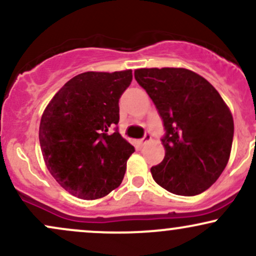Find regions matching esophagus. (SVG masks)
Wrapping results in <instances>:
<instances>
[{
    "mask_svg": "<svg viewBox=\"0 0 256 256\" xmlns=\"http://www.w3.org/2000/svg\"><path fill=\"white\" fill-rule=\"evenodd\" d=\"M152 140L150 132H146L144 137H143L142 140H140V144H146V143L149 142V140Z\"/></svg>",
    "mask_w": 256,
    "mask_h": 256,
    "instance_id": "obj_1",
    "label": "esophagus"
}]
</instances>
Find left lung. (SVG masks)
I'll return each mask as SVG.
<instances>
[{"mask_svg":"<svg viewBox=\"0 0 256 256\" xmlns=\"http://www.w3.org/2000/svg\"><path fill=\"white\" fill-rule=\"evenodd\" d=\"M146 91L165 128V158L150 172L167 192L195 196L220 177L230 158L234 119L216 88L186 68H140Z\"/></svg>","mask_w":256,"mask_h":256,"instance_id":"left-lung-1","label":"left lung"}]
</instances>
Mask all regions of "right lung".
I'll return each mask as SVG.
<instances>
[{
  "instance_id": "add662e5",
  "label": "right lung",
  "mask_w": 256,
  "mask_h": 256,
  "mask_svg": "<svg viewBox=\"0 0 256 256\" xmlns=\"http://www.w3.org/2000/svg\"><path fill=\"white\" fill-rule=\"evenodd\" d=\"M131 80V70L80 73L44 110L40 124L44 162L71 195L96 200L122 184L134 148L118 131L119 98Z\"/></svg>"
}]
</instances>
